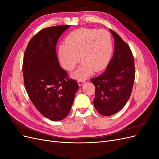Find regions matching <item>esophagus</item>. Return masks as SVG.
<instances>
[{
  "label": "esophagus",
  "instance_id": "obj_1",
  "mask_svg": "<svg viewBox=\"0 0 159 159\" xmlns=\"http://www.w3.org/2000/svg\"><path fill=\"white\" fill-rule=\"evenodd\" d=\"M78 83L79 86H81L85 84V81L84 80H80V81H78Z\"/></svg>",
  "mask_w": 159,
  "mask_h": 159
}]
</instances>
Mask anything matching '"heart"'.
Wrapping results in <instances>:
<instances>
[{"label":"heart","mask_w":159,"mask_h":159,"mask_svg":"<svg viewBox=\"0 0 159 159\" xmlns=\"http://www.w3.org/2000/svg\"><path fill=\"white\" fill-rule=\"evenodd\" d=\"M66 45L58 48L61 66L73 70L80 59V66L71 74L77 80H83L109 64L113 53V42L109 32L95 28H80L71 32L65 39Z\"/></svg>","instance_id":"1"}]
</instances>
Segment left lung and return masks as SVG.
Segmentation results:
<instances>
[{"label": "left lung", "instance_id": "left-lung-1", "mask_svg": "<svg viewBox=\"0 0 159 159\" xmlns=\"http://www.w3.org/2000/svg\"><path fill=\"white\" fill-rule=\"evenodd\" d=\"M114 38L112 59L102 74L91 79L95 87L94 107L103 116L121 110L129 100L134 80V63L129 46L117 34L110 30Z\"/></svg>", "mask_w": 159, "mask_h": 159}]
</instances>
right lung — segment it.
Masks as SVG:
<instances>
[{
  "instance_id": "1",
  "label": "right lung",
  "mask_w": 159,
  "mask_h": 159,
  "mask_svg": "<svg viewBox=\"0 0 159 159\" xmlns=\"http://www.w3.org/2000/svg\"><path fill=\"white\" fill-rule=\"evenodd\" d=\"M70 25L44 28L28 42L24 55V83L32 103L52 121H61L68 115L79 86L67 79L57 59L56 44Z\"/></svg>"
}]
</instances>
